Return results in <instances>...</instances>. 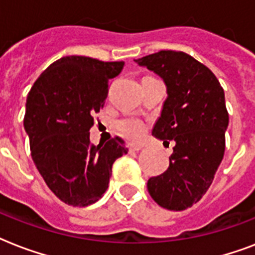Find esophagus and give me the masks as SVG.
<instances>
[{
  "label": "esophagus",
  "mask_w": 255,
  "mask_h": 255,
  "mask_svg": "<svg viewBox=\"0 0 255 255\" xmlns=\"http://www.w3.org/2000/svg\"><path fill=\"white\" fill-rule=\"evenodd\" d=\"M141 148H143V145H141V144H136V143L128 144V149H129L131 152H137V151H140Z\"/></svg>",
  "instance_id": "esophagus-1"
}]
</instances>
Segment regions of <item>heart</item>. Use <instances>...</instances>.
I'll use <instances>...</instances> for the list:
<instances>
[{"instance_id":"b5f03b06","label":"heart","mask_w":255,"mask_h":255,"mask_svg":"<svg viewBox=\"0 0 255 255\" xmlns=\"http://www.w3.org/2000/svg\"><path fill=\"white\" fill-rule=\"evenodd\" d=\"M118 128L124 136H127L129 139H139L144 135L147 126L140 118L129 116V118H124L120 120L118 123Z\"/></svg>"}]
</instances>
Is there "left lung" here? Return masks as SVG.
<instances>
[{
	"label": "left lung",
	"instance_id": "8db88e82",
	"mask_svg": "<svg viewBox=\"0 0 255 255\" xmlns=\"http://www.w3.org/2000/svg\"><path fill=\"white\" fill-rule=\"evenodd\" d=\"M135 62L165 82L168 98L152 135L168 145L174 140L169 167L148 180V192L165 209L185 210L209 189L224 157L229 124L224 88L205 65L182 51L161 50Z\"/></svg>",
	"mask_w": 255,
	"mask_h": 255
}]
</instances>
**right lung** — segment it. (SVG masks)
Wrapping results in <instances>:
<instances>
[{
	"instance_id": "obj_1",
	"label": "right lung",
	"mask_w": 255,
	"mask_h": 255,
	"mask_svg": "<svg viewBox=\"0 0 255 255\" xmlns=\"http://www.w3.org/2000/svg\"><path fill=\"white\" fill-rule=\"evenodd\" d=\"M124 62L71 55L58 59L34 82L23 118L30 152L50 190L71 206H87L107 190L112 164L128 149L115 136L94 145L90 128L103 108L110 81Z\"/></svg>"
}]
</instances>
